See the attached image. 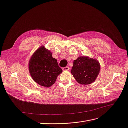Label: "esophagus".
<instances>
[{
    "mask_svg": "<svg viewBox=\"0 0 128 128\" xmlns=\"http://www.w3.org/2000/svg\"><path fill=\"white\" fill-rule=\"evenodd\" d=\"M68 69H69V68L68 66H66V67L63 68V71H68Z\"/></svg>",
    "mask_w": 128,
    "mask_h": 128,
    "instance_id": "esophagus-1",
    "label": "esophagus"
}]
</instances>
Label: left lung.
<instances>
[{"mask_svg":"<svg viewBox=\"0 0 128 128\" xmlns=\"http://www.w3.org/2000/svg\"><path fill=\"white\" fill-rule=\"evenodd\" d=\"M100 64L96 60L87 56H80L74 61L71 74L80 84L89 85L96 79Z\"/></svg>","mask_w":128,"mask_h":128,"instance_id":"obj_1","label":"left lung"}]
</instances>
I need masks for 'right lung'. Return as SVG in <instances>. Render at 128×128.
Wrapping results in <instances>:
<instances>
[{
  "label": "right lung",
  "instance_id": "obj_1",
  "mask_svg": "<svg viewBox=\"0 0 128 128\" xmlns=\"http://www.w3.org/2000/svg\"><path fill=\"white\" fill-rule=\"evenodd\" d=\"M29 71L32 79L40 85L50 87L62 72L57 60L44 46H40L32 54L29 61Z\"/></svg>",
  "mask_w": 128,
  "mask_h": 128
}]
</instances>
